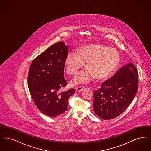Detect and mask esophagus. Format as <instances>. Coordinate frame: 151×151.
Returning <instances> with one entry per match:
<instances>
[{
    "mask_svg": "<svg viewBox=\"0 0 151 151\" xmlns=\"http://www.w3.org/2000/svg\"><path fill=\"white\" fill-rule=\"evenodd\" d=\"M84 89V86H78V87H76V91L77 92H81Z\"/></svg>",
    "mask_w": 151,
    "mask_h": 151,
    "instance_id": "34e87169",
    "label": "esophagus"
}]
</instances>
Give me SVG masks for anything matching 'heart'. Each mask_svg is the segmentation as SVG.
Returning <instances> with one entry per match:
<instances>
[{
    "instance_id": "obj_1",
    "label": "heart",
    "mask_w": 151,
    "mask_h": 151,
    "mask_svg": "<svg viewBox=\"0 0 151 151\" xmlns=\"http://www.w3.org/2000/svg\"><path fill=\"white\" fill-rule=\"evenodd\" d=\"M120 57L114 49L99 43L88 44L79 48L77 52H70L64 60V67L70 75H75L84 63L88 69L80 72L70 82L72 86L91 82L96 77L106 79L111 75L119 65Z\"/></svg>"
}]
</instances>
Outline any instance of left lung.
<instances>
[{
    "mask_svg": "<svg viewBox=\"0 0 151 151\" xmlns=\"http://www.w3.org/2000/svg\"><path fill=\"white\" fill-rule=\"evenodd\" d=\"M137 89V68L129 62L104 81L100 88L94 92V113L105 120L119 116L129 106Z\"/></svg>",
    "mask_w": 151,
    "mask_h": 151,
    "instance_id": "obj_1",
    "label": "left lung"
}]
</instances>
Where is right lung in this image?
Wrapping results in <instances>:
<instances>
[{"instance_id": "right-lung-1", "label": "right lung", "mask_w": 151, "mask_h": 151, "mask_svg": "<svg viewBox=\"0 0 151 151\" xmlns=\"http://www.w3.org/2000/svg\"><path fill=\"white\" fill-rule=\"evenodd\" d=\"M68 52L65 42L51 45L33 60L29 68L28 84L32 98L45 115L55 117L67 110L68 100L75 93L71 89L59 93L66 86L64 60Z\"/></svg>"}]
</instances>
